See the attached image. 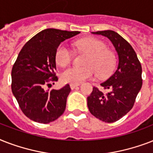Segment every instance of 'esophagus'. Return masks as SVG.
Here are the masks:
<instances>
[{
    "label": "esophagus",
    "mask_w": 153,
    "mask_h": 153,
    "mask_svg": "<svg viewBox=\"0 0 153 153\" xmlns=\"http://www.w3.org/2000/svg\"><path fill=\"white\" fill-rule=\"evenodd\" d=\"M79 86V84H71V85H70V86H71V88L72 89V90H73V89H74V88H76L77 86Z\"/></svg>",
    "instance_id": "1"
}]
</instances>
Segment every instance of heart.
Listing matches in <instances>:
<instances>
[{
  "label": "heart",
  "instance_id": "heart-1",
  "mask_svg": "<svg viewBox=\"0 0 153 153\" xmlns=\"http://www.w3.org/2000/svg\"><path fill=\"white\" fill-rule=\"evenodd\" d=\"M81 50L89 53L84 64L85 67H71L62 73L61 79L66 83L79 84L86 79H92L95 74L104 78L111 74L116 64L114 53L106 48L104 42L94 37H87L75 42ZM72 51L61 44L55 52V61L60 67H66L72 59Z\"/></svg>",
  "mask_w": 153,
  "mask_h": 153
}]
</instances>
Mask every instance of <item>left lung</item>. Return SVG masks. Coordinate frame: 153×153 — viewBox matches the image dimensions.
Wrapping results in <instances>:
<instances>
[{
    "label": "left lung",
    "mask_w": 153,
    "mask_h": 153,
    "mask_svg": "<svg viewBox=\"0 0 153 153\" xmlns=\"http://www.w3.org/2000/svg\"><path fill=\"white\" fill-rule=\"evenodd\" d=\"M112 42L118 55V65L114 73L101 83L109 92L103 94L93 87L87 97V105L92 115L107 123L118 121L133 108L142 86L141 65L130 44L118 33L111 30L98 31Z\"/></svg>",
    "instance_id": "left-lung-1"
}]
</instances>
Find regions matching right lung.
<instances>
[{
    "label": "right lung",
    "mask_w": 153,
    "mask_h": 153,
    "mask_svg": "<svg viewBox=\"0 0 153 153\" xmlns=\"http://www.w3.org/2000/svg\"><path fill=\"white\" fill-rule=\"evenodd\" d=\"M80 32L48 28L25 44L12 69V91L25 116L48 124L65 111L71 92L69 84L60 90H44L58 81L55 76V52L62 41Z\"/></svg>",
    "instance_id": "add662e5"
}]
</instances>
